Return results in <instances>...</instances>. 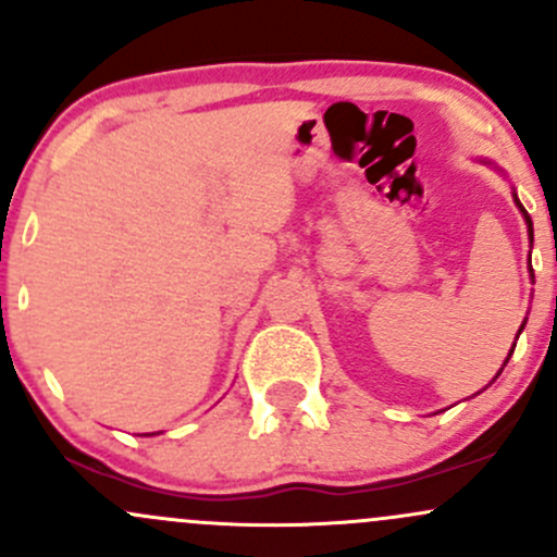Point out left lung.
<instances>
[{"instance_id": "obj_1", "label": "left lung", "mask_w": 557, "mask_h": 557, "mask_svg": "<svg viewBox=\"0 0 557 557\" xmlns=\"http://www.w3.org/2000/svg\"><path fill=\"white\" fill-rule=\"evenodd\" d=\"M488 165H491V162H488ZM512 200H515V205H518V210H520V213H523V221H525V226H529V239H531V243H534V224H531V215L525 213V208H523V205H520L518 195H515V191H512ZM529 267H531V253H529ZM531 277H534V269H531ZM523 327H525V320H523V325H520L518 336H520V333H523ZM518 336H515V338H518ZM512 352H515V347L510 349V355H507V360H510ZM507 360H505V366H507ZM499 373H502V368H499ZM499 373H496V376H499Z\"/></svg>"}]
</instances>
